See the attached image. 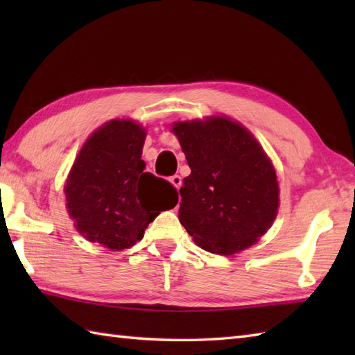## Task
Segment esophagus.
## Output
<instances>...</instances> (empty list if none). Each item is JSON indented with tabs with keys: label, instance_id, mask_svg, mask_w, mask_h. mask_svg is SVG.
<instances>
[{
	"label": "esophagus",
	"instance_id": "esophagus-1",
	"mask_svg": "<svg viewBox=\"0 0 355 355\" xmlns=\"http://www.w3.org/2000/svg\"><path fill=\"white\" fill-rule=\"evenodd\" d=\"M169 182L172 183L173 187H175V189H180V187H182V184H183V178L180 175H172L169 178Z\"/></svg>",
	"mask_w": 355,
	"mask_h": 355
}]
</instances>
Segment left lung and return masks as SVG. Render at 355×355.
I'll use <instances>...</instances> for the list:
<instances>
[{"label": "left lung", "mask_w": 355, "mask_h": 355, "mask_svg": "<svg viewBox=\"0 0 355 355\" xmlns=\"http://www.w3.org/2000/svg\"><path fill=\"white\" fill-rule=\"evenodd\" d=\"M172 131L191 168L180 189V223L210 253L253 245L279 207L276 172L262 146L227 117L177 122Z\"/></svg>", "instance_id": "8db88e82"}]
</instances>
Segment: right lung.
<instances>
[{"instance_id": "1", "label": "right lung", "mask_w": 355, "mask_h": 355, "mask_svg": "<svg viewBox=\"0 0 355 355\" xmlns=\"http://www.w3.org/2000/svg\"><path fill=\"white\" fill-rule=\"evenodd\" d=\"M146 131L111 120L82 146L65 183L69 215L85 239L111 250L132 247L162 210L175 207L177 189L145 172Z\"/></svg>"}]
</instances>
